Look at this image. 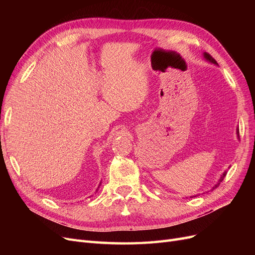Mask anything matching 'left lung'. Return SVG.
Here are the masks:
<instances>
[{
	"mask_svg": "<svg viewBox=\"0 0 255 255\" xmlns=\"http://www.w3.org/2000/svg\"><path fill=\"white\" fill-rule=\"evenodd\" d=\"M204 58H205L206 60H208V61H210V63H212V64H215V65H218V64H217V61H216V60H215V59H214V58H213V57H212V56H211V55H210V54H208V53H204ZM237 135H238V137H239V129H238V128H237ZM227 173H228L227 171H225V172H223V173H222V175L220 176V179H219L218 183L215 185V186L213 187V189H215V188H217V187L219 186V184H220V183H221V182L223 181V179H225V177H226V175H227Z\"/></svg>",
	"mask_w": 255,
	"mask_h": 255,
	"instance_id": "8db88e82",
	"label": "left lung"
}]
</instances>
